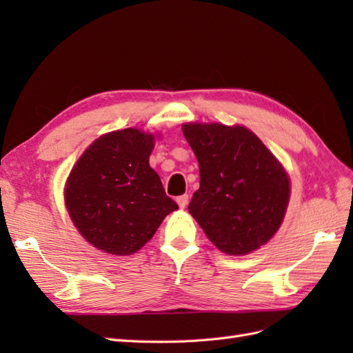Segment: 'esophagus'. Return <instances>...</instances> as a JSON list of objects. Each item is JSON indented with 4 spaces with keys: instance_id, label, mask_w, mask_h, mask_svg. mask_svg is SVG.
<instances>
[{
    "instance_id": "34e87169",
    "label": "esophagus",
    "mask_w": 353,
    "mask_h": 353,
    "mask_svg": "<svg viewBox=\"0 0 353 353\" xmlns=\"http://www.w3.org/2000/svg\"><path fill=\"white\" fill-rule=\"evenodd\" d=\"M188 200H190V196H188V194H183V196H179V197L176 199L177 205L181 206V208H185L186 205H188Z\"/></svg>"
}]
</instances>
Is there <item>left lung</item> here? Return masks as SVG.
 <instances>
[{
    "label": "left lung",
    "mask_w": 353,
    "mask_h": 353,
    "mask_svg": "<svg viewBox=\"0 0 353 353\" xmlns=\"http://www.w3.org/2000/svg\"><path fill=\"white\" fill-rule=\"evenodd\" d=\"M182 130L200 170L191 215L224 253L259 249L283 220L290 199L285 170L245 127L185 124Z\"/></svg>",
    "instance_id": "1"
}]
</instances>
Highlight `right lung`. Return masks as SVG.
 <instances>
[{
    "label": "right lung",
    "mask_w": 353,
    "mask_h": 353,
    "mask_svg": "<svg viewBox=\"0 0 353 353\" xmlns=\"http://www.w3.org/2000/svg\"><path fill=\"white\" fill-rule=\"evenodd\" d=\"M153 134L137 129L97 139L72 168L65 201L79 232L97 249L132 254L152 239L177 205L148 157Z\"/></svg>",
    "instance_id": "1"
}]
</instances>
